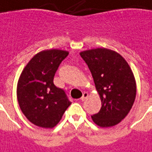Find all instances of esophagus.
I'll return each mask as SVG.
<instances>
[{
  "label": "esophagus",
  "instance_id": "obj_1",
  "mask_svg": "<svg viewBox=\"0 0 152 152\" xmlns=\"http://www.w3.org/2000/svg\"><path fill=\"white\" fill-rule=\"evenodd\" d=\"M88 94L85 92V93H83V94L82 98H80V100H81V101H85V100H86V98H88Z\"/></svg>",
  "mask_w": 152,
  "mask_h": 152
}]
</instances>
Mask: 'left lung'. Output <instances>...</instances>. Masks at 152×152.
Masks as SVG:
<instances>
[{
    "label": "left lung",
    "mask_w": 152,
    "mask_h": 152,
    "mask_svg": "<svg viewBox=\"0 0 152 152\" xmlns=\"http://www.w3.org/2000/svg\"><path fill=\"white\" fill-rule=\"evenodd\" d=\"M89 68L102 102L101 109L91 116L101 127L121 122L130 112L137 95V83L126 59L114 50L97 48L80 52Z\"/></svg>",
    "instance_id": "8db88e82"
}]
</instances>
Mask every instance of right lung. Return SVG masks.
Wrapping results in <instances>:
<instances>
[{"label":"right lung","instance_id":"right-lung-1","mask_svg":"<svg viewBox=\"0 0 152 152\" xmlns=\"http://www.w3.org/2000/svg\"><path fill=\"white\" fill-rule=\"evenodd\" d=\"M69 51L58 49L40 51L22 70L17 83V100L26 118L35 126L53 128L71 102L64 91L54 84L58 66Z\"/></svg>","mask_w":152,"mask_h":152}]
</instances>
